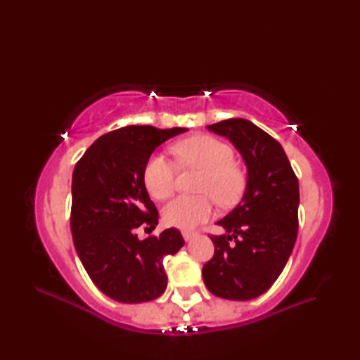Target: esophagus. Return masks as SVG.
<instances>
[{"mask_svg":"<svg viewBox=\"0 0 360 360\" xmlns=\"http://www.w3.org/2000/svg\"><path fill=\"white\" fill-rule=\"evenodd\" d=\"M196 235H198L196 232H188V231H184V232H182V236H184V240H186V241H192Z\"/></svg>","mask_w":360,"mask_h":360,"instance_id":"esophagus-1","label":"esophagus"}]
</instances>
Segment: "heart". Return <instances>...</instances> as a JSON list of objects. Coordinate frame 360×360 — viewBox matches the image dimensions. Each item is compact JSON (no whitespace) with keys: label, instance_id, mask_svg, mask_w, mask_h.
<instances>
[{"label":"heart","instance_id":"obj_1","mask_svg":"<svg viewBox=\"0 0 360 360\" xmlns=\"http://www.w3.org/2000/svg\"><path fill=\"white\" fill-rule=\"evenodd\" d=\"M173 155L184 167H193L202 174L196 184L198 196H178L164 207L168 226L192 231L213 213V201L231 207L240 200L246 187V173L235 162V151L224 141L200 134L173 145ZM143 184L156 200H167L176 188L174 165L164 155H153L143 167Z\"/></svg>","mask_w":360,"mask_h":360}]
</instances>
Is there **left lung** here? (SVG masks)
Returning <instances> with one entry per match:
<instances>
[{
    "instance_id": "8db88e82",
    "label": "left lung",
    "mask_w": 360,
    "mask_h": 360,
    "mask_svg": "<svg viewBox=\"0 0 360 360\" xmlns=\"http://www.w3.org/2000/svg\"><path fill=\"white\" fill-rule=\"evenodd\" d=\"M241 153L248 182L238 205L218 221L223 235L202 267L205 286L227 300H252L278 278L294 249L298 231V181L285 150L272 136L246 119L209 125Z\"/></svg>"
}]
</instances>
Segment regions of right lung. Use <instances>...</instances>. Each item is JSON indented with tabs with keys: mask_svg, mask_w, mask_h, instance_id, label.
<instances>
[{
	"mask_svg": "<svg viewBox=\"0 0 360 360\" xmlns=\"http://www.w3.org/2000/svg\"><path fill=\"white\" fill-rule=\"evenodd\" d=\"M187 128L159 129L131 125L106 133L91 145L72 172L71 232L89 278L105 295L120 303H143L164 294V258L182 246L178 229L151 232L159 213L143 184L151 153Z\"/></svg>",
	"mask_w": 360,
	"mask_h": 360,
	"instance_id": "add662e5",
	"label": "right lung"
}]
</instances>
